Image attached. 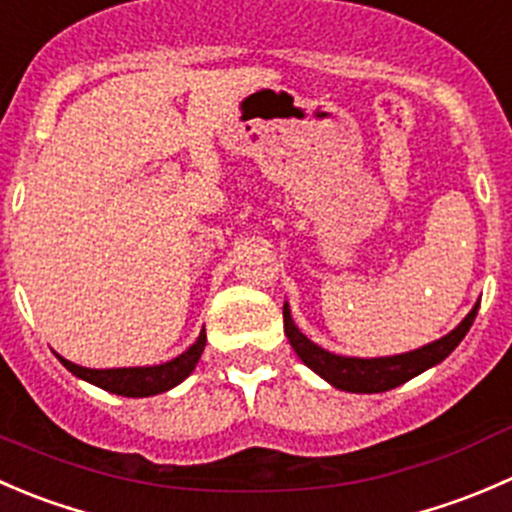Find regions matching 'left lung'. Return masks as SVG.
Instances as JSON below:
<instances>
[{"mask_svg":"<svg viewBox=\"0 0 512 512\" xmlns=\"http://www.w3.org/2000/svg\"><path fill=\"white\" fill-rule=\"evenodd\" d=\"M480 301L470 308L468 316L458 323L450 333H445L438 341L426 343V346L416 348L408 353H396V356H378V358H356V356H341V353H331L313 343L296 321L291 318V306L288 301L283 303V331H286L288 343L296 351V356L311 368L313 373L331 383L338 391L348 393H383L391 388L401 386V383L411 381V378L421 376L428 368L438 366L440 361L455 351L465 333L470 331L478 313Z\"/></svg>","mask_w":512,"mask_h":512,"instance_id":"obj_1","label":"left lung"}]
</instances>
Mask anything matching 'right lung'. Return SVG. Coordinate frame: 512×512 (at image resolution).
I'll list each match as a JSON object with an SVG mask.
<instances>
[{
    "instance_id": "obj_1",
    "label": "right lung",
    "mask_w": 512,
    "mask_h": 512,
    "mask_svg": "<svg viewBox=\"0 0 512 512\" xmlns=\"http://www.w3.org/2000/svg\"><path fill=\"white\" fill-rule=\"evenodd\" d=\"M206 346V331L201 328L199 338L186 348L181 356L171 358V361L159 363V366H134V368H84L77 363L67 361L64 356L57 358L62 361V366L67 371H72L74 376L82 378V381L91 383L96 388H104V391L116 393V396L124 398H149L156 393L171 391L174 386H179L181 381L191 376V371L199 363L201 353Z\"/></svg>"
}]
</instances>
